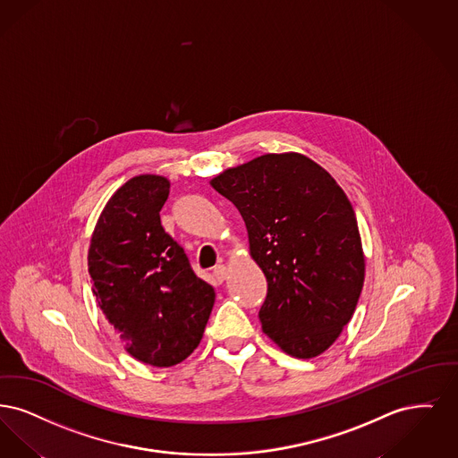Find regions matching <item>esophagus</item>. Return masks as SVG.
Instances as JSON below:
<instances>
[{"label": "esophagus", "instance_id": "1", "mask_svg": "<svg viewBox=\"0 0 458 458\" xmlns=\"http://www.w3.org/2000/svg\"><path fill=\"white\" fill-rule=\"evenodd\" d=\"M214 277L217 282H224L225 277H227V268H225V265H217V267H214Z\"/></svg>", "mask_w": 458, "mask_h": 458}]
</instances>
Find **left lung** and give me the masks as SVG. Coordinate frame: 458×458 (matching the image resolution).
Masks as SVG:
<instances>
[{
    "label": "left lung",
    "instance_id": "8db88e82",
    "mask_svg": "<svg viewBox=\"0 0 458 458\" xmlns=\"http://www.w3.org/2000/svg\"><path fill=\"white\" fill-rule=\"evenodd\" d=\"M212 186L238 207L268 291L263 332L282 351L315 358L351 321L364 282L358 220L344 190L301 154H267Z\"/></svg>",
    "mask_w": 458,
    "mask_h": 458
}]
</instances>
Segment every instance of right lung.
<instances>
[{
  "label": "right lung",
  "mask_w": 458,
  "mask_h": 458,
  "mask_svg": "<svg viewBox=\"0 0 458 458\" xmlns=\"http://www.w3.org/2000/svg\"><path fill=\"white\" fill-rule=\"evenodd\" d=\"M169 181L143 174L124 182L100 214L89 250L92 293L124 349L167 368L197 347L216 291L193 272L160 224Z\"/></svg>",
  "instance_id": "obj_1"
}]
</instances>
